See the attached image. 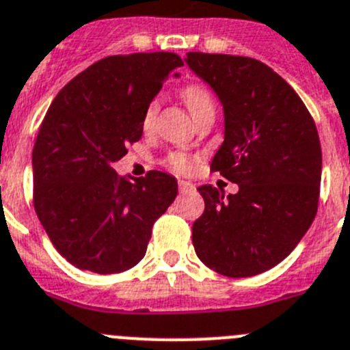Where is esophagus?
I'll list each match as a JSON object with an SVG mask.
<instances>
[{"label": "esophagus", "instance_id": "34e87169", "mask_svg": "<svg viewBox=\"0 0 350 350\" xmlns=\"http://www.w3.org/2000/svg\"><path fill=\"white\" fill-rule=\"evenodd\" d=\"M178 189H180L182 192H189V191H194V184L192 182H187V180H180L178 182Z\"/></svg>", "mask_w": 350, "mask_h": 350}]
</instances>
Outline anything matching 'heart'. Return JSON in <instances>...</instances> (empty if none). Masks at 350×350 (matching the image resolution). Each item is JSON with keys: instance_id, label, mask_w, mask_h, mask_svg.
Wrapping results in <instances>:
<instances>
[{"instance_id": "heart-1", "label": "heart", "mask_w": 350, "mask_h": 350, "mask_svg": "<svg viewBox=\"0 0 350 350\" xmlns=\"http://www.w3.org/2000/svg\"><path fill=\"white\" fill-rule=\"evenodd\" d=\"M182 98H184L185 105L189 107L191 114L194 118L200 114V112L206 111V109H213V98H211L210 92H208L204 86L201 85H185L182 88ZM156 114H158V98H152L149 104L146 105L142 114V128L144 130H150L154 124V120H156ZM165 166H168L172 172L175 173H189L192 168H194V163H196V158L191 156V154L185 152H172L165 158Z\"/></svg>"}]
</instances>
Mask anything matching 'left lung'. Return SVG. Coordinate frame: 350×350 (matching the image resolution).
<instances>
[{
    "label": "left lung",
    "instance_id": "8db88e82",
    "mask_svg": "<svg viewBox=\"0 0 350 350\" xmlns=\"http://www.w3.org/2000/svg\"><path fill=\"white\" fill-rule=\"evenodd\" d=\"M187 66L220 98L224 142L211 172L236 194L198 187L204 211L192 245L206 267L250 278L284 260L312 224L321 184V144L302 98L260 60L189 51Z\"/></svg>",
    "mask_w": 350,
    "mask_h": 350
}]
</instances>
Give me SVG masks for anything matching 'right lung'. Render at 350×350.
Instances as JSON below:
<instances>
[{
	"mask_svg": "<svg viewBox=\"0 0 350 350\" xmlns=\"http://www.w3.org/2000/svg\"><path fill=\"white\" fill-rule=\"evenodd\" d=\"M172 51L112 55L70 79L48 107L33 149V203L57 252L81 271L116 274L146 255L177 180L150 170L120 177L112 165L142 137V114L173 70Z\"/></svg>",
	"mask_w": 350,
	"mask_h": 350,
	"instance_id": "obj_1",
	"label": "right lung"
}]
</instances>
